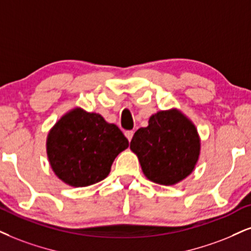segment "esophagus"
Returning <instances> with one entry per match:
<instances>
[{"instance_id": "1", "label": "esophagus", "mask_w": 251, "mask_h": 251, "mask_svg": "<svg viewBox=\"0 0 251 251\" xmlns=\"http://www.w3.org/2000/svg\"><path fill=\"white\" fill-rule=\"evenodd\" d=\"M132 136H134V131H132V130L126 131V138H128V141H129V142H130V141H131Z\"/></svg>"}]
</instances>
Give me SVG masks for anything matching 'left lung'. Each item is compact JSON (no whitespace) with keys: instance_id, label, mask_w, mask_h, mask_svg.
<instances>
[{"instance_id":"obj_1","label":"left lung","mask_w":251,"mask_h":251,"mask_svg":"<svg viewBox=\"0 0 251 251\" xmlns=\"http://www.w3.org/2000/svg\"><path fill=\"white\" fill-rule=\"evenodd\" d=\"M149 180L159 185L178 184L196 169L200 156V137L193 122L180 110H160L140 128L130 142Z\"/></svg>"}]
</instances>
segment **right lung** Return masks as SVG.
<instances>
[{
    "label": "right lung",
    "instance_id": "1",
    "mask_svg": "<svg viewBox=\"0 0 251 251\" xmlns=\"http://www.w3.org/2000/svg\"><path fill=\"white\" fill-rule=\"evenodd\" d=\"M129 147L119 126L100 114L73 108L49 131L46 152L54 175L65 184L85 187L109 175L117 154Z\"/></svg>",
    "mask_w": 251,
    "mask_h": 251
}]
</instances>
